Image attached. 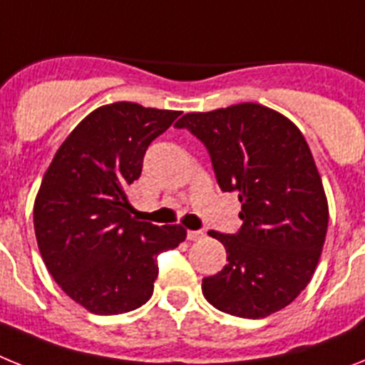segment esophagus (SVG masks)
I'll list each match as a JSON object with an SVG mask.
<instances>
[{
    "label": "esophagus",
    "instance_id": "esophagus-1",
    "mask_svg": "<svg viewBox=\"0 0 365 365\" xmlns=\"http://www.w3.org/2000/svg\"><path fill=\"white\" fill-rule=\"evenodd\" d=\"M202 232L201 230H188L186 232V237H188V241H199L202 237Z\"/></svg>",
    "mask_w": 365,
    "mask_h": 365
}]
</instances>
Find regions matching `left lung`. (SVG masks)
Segmentation results:
<instances>
[{
    "mask_svg": "<svg viewBox=\"0 0 365 365\" xmlns=\"http://www.w3.org/2000/svg\"><path fill=\"white\" fill-rule=\"evenodd\" d=\"M175 125L205 144L219 188L241 202L240 230L208 232L227 248V265L202 279L205 298L250 320L287 307L311 282L329 222L305 137L289 118L252 102L188 113Z\"/></svg>",
    "mask_w": 365,
    "mask_h": 365,
    "instance_id": "left-lung-1",
    "label": "left lung"
}]
</instances>
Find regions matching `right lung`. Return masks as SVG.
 <instances>
[{
    "mask_svg": "<svg viewBox=\"0 0 365 365\" xmlns=\"http://www.w3.org/2000/svg\"><path fill=\"white\" fill-rule=\"evenodd\" d=\"M180 111L115 102L89 113L54 155L34 202L45 267L69 298L95 314L133 311L153 294L157 256L185 241L180 225L131 217L125 190L148 146Z\"/></svg>",
    "mask_w": 365,
    "mask_h": 365,
    "instance_id": "add662e5",
    "label": "right lung"
}]
</instances>
